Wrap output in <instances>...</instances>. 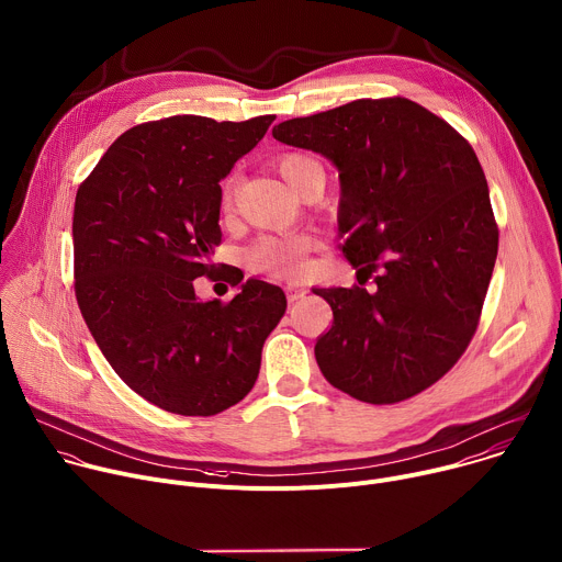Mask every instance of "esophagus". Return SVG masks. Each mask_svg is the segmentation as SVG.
<instances>
[{
	"label": "esophagus",
	"mask_w": 562,
	"mask_h": 562,
	"mask_svg": "<svg viewBox=\"0 0 562 562\" xmlns=\"http://www.w3.org/2000/svg\"><path fill=\"white\" fill-rule=\"evenodd\" d=\"M285 292H288V301H290V303H296V301H301V299L307 294L303 288H299V285H294V283H290V285L285 288Z\"/></svg>",
	"instance_id": "1"
}]
</instances>
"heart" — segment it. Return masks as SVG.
Segmentation results:
<instances>
[{"label":"heart","mask_w":562,"mask_h":562,"mask_svg":"<svg viewBox=\"0 0 562 562\" xmlns=\"http://www.w3.org/2000/svg\"><path fill=\"white\" fill-rule=\"evenodd\" d=\"M277 170L279 175L296 190L301 192L305 181L321 170V166L303 155V153H285L277 157ZM233 205V179L223 183L221 192V207L231 210ZM316 239L307 233H294V235H266L259 237L248 250H246V266L250 272L257 274H274V277H301L305 272V257L314 250Z\"/></svg>","instance_id":"obj_1"}]
</instances>
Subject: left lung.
<instances>
[{
    "label": "left lung",
    "instance_id": "8db88e82",
    "mask_svg": "<svg viewBox=\"0 0 562 562\" xmlns=\"http://www.w3.org/2000/svg\"><path fill=\"white\" fill-rule=\"evenodd\" d=\"M272 137L339 168L341 250L359 285L314 290L334 314L314 346L323 376L372 405L420 394L468 350L498 255L474 148L405 97L288 120Z\"/></svg>",
    "mask_w": 562,
    "mask_h": 562
}]
</instances>
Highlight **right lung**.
<instances>
[{
  "mask_svg": "<svg viewBox=\"0 0 562 562\" xmlns=\"http://www.w3.org/2000/svg\"><path fill=\"white\" fill-rule=\"evenodd\" d=\"M274 115L214 122L175 115L115 139L81 181L72 212L75 296L101 355L148 403L214 416L255 385L279 285L250 279L223 303L199 301L221 244V186ZM233 272V283H241Z\"/></svg>",
  "mask_w": 562,
  "mask_h": 562,
  "instance_id": "obj_1",
  "label": "right lung"
}]
</instances>
